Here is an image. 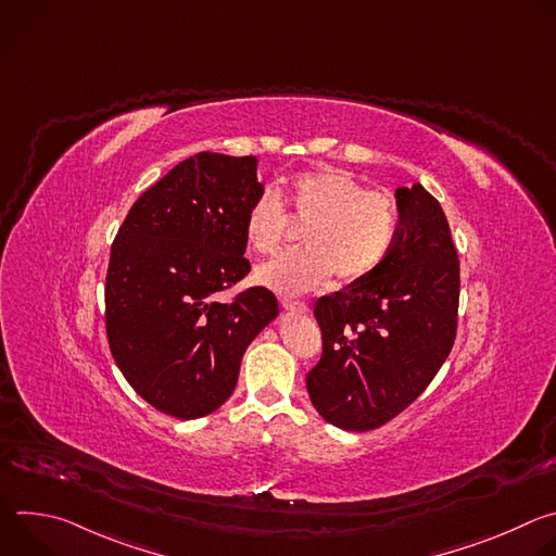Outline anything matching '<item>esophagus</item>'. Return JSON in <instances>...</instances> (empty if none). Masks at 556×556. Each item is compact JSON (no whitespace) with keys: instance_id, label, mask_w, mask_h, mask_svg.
Here are the masks:
<instances>
[{"instance_id":"obj_1","label":"esophagus","mask_w":556,"mask_h":556,"mask_svg":"<svg viewBox=\"0 0 556 556\" xmlns=\"http://www.w3.org/2000/svg\"><path fill=\"white\" fill-rule=\"evenodd\" d=\"M281 307L288 312H296V314H305L309 309L303 301H292V299H281Z\"/></svg>"}]
</instances>
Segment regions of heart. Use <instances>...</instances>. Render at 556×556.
<instances>
[{
  "label": "heart",
  "mask_w": 556,
  "mask_h": 556,
  "mask_svg": "<svg viewBox=\"0 0 556 556\" xmlns=\"http://www.w3.org/2000/svg\"><path fill=\"white\" fill-rule=\"evenodd\" d=\"M290 217L305 224V249L283 253L255 270V281L281 294H301L330 281L337 273L352 283L369 277L389 255L399 213L395 202L345 169L303 172L290 182ZM290 235V219L277 195L262 193L247 211V244L275 253Z\"/></svg>",
  "instance_id": "b5f03b06"
}]
</instances>
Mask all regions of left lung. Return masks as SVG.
Segmentation results:
<instances>
[{"label": "left lung", "mask_w": 556, "mask_h": 556, "mask_svg": "<svg viewBox=\"0 0 556 556\" xmlns=\"http://www.w3.org/2000/svg\"><path fill=\"white\" fill-rule=\"evenodd\" d=\"M399 230L365 279L321 296L324 354L307 376L314 409L345 431H371L405 412L446 361L457 332L459 260L440 202L395 189Z\"/></svg>", "instance_id": "1"}]
</instances>
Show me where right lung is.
Returning <instances> with one entry per match:
<instances>
[{
    "label": "right lung",
    "mask_w": 556,
    "mask_h": 556,
    "mask_svg": "<svg viewBox=\"0 0 556 556\" xmlns=\"http://www.w3.org/2000/svg\"><path fill=\"white\" fill-rule=\"evenodd\" d=\"M264 193L255 155L200 151L129 208L110 253L112 356L151 407L195 420L222 407L253 339L279 314L268 288L215 299L251 273L244 217Z\"/></svg>",
    "instance_id": "right-lung-1"
}]
</instances>
